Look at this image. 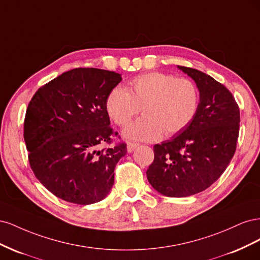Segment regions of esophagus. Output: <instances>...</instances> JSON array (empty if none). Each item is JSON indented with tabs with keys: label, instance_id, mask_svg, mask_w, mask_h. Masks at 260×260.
<instances>
[{
	"label": "esophagus",
	"instance_id": "obj_1",
	"mask_svg": "<svg viewBox=\"0 0 260 260\" xmlns=\"http://www.w3.org/2000/svg\"><path fill=\"white\" fill-rule=\"evenodd\" d=\"M140 144L139 143H135V142H128V144H127V151H128V153H132L133 151H135V149L139 146Z\"/></svg>",
	"mask_w": 260,
	"mask_h": 260
}]
</instances>
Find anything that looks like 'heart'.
<instances>
[{"label": "heart", "mask_w": 260, "mask_h": 260, "mask_svg": "<svg viewBox=\"0 0 260 260\" xmlns=\"http://www.w3.org/2000/svg\"><path fill=\"white\" fill-rule=\"evenodd\" d=\"M128 90L115 86L108 93L105 107L111 119L120 127L128 124L142 108L144 116L123 130V136L130 140L155 141L162 135L176 136L188 127L200 108V90L187 78L147 73L133 78Z\"/></svg>", "instance_id": "1"}]
</instances>
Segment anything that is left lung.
Here are the masks:
<instances>
[{"mask_svg": "<svg viewBox=\"0 0 260 260\" xmlns=\"http://www.w3.org/2000/svg\"><path fill=\"white\" fill-rule=\"evenodd\" d=\"M179 69L198 85L199 112L183 131L154 145V161L146 171L151 185L169 198L194 195L217 181L235 153L240 131V108L232 93L198 69Z\"/></svg>", "mask_w": 260, "mask_h": 260, "instance_id": "8db88e82", "label": "left lung"}]
</instances>
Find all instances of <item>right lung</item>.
Here are the masks:
<instances>
[{
  "instance_id": "obj_1",
  "label": "right lung",
  "mask_w": 260,
  "mask_h": 260,
  "mask_svg": "<svg viewBox=\"0 0 260 260\" xmlns=\"http://www.w3.org/2000/svg\"><path fill=\"white\" fill-rule=\"evenodd\" d=\"M121 76L76 68L39 89L28 105L23 138L35 176L57 198L89 205L105 199L117 162L127 153L111 127L105 102Z\"/></svg>"
}]
</instances>
